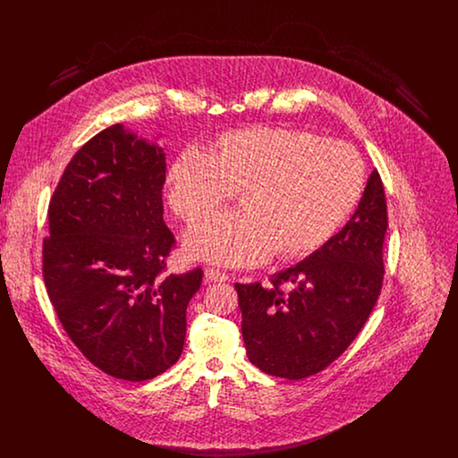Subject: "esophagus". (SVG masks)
Segmentation results:
<instances>
[{
	"instance_id": "34e87169",
	"label": "esophagus",
	"mask_w": 458,
	"mask_h": 458,
	"mask_svg": "<svg viewBox=\"0 0 458 458\" xmlns=\"http://www.w3.org/2000/svg\"><path fill=\"white\" fill-rule=\"evenodd\" d=\"M226 280H228V275L223 273V271H219V269L208 267V269L204 271V282H206V284H216V282H226Z\"/></svg>"
}]
</instances>
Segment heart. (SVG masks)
I'll return each mask as SVG.
<instances>
[{
    "label": "heart",
    "mask_w": 458,
    "mask_h": 458,
    "mask_svg": "<svg viewBox=\"0 0 458 458\" xmlns=\"http://www.w3.org/2000/svg\"><path fill=\"white\" fill-rule=\"evenodd\" d=\"M166 185L170 206L185 221L240 192L242 209L197 221L185 245L199 259L242 266L273 252L280 259L304 258L323 247L359 206L366 165L344 140L256 125L223 133L209 154L180 151Z\"/></svg>",
    "instance_id": "obj_1"
}]
</instances>
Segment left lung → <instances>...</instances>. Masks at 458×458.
<instances>
[{
	"instance_id": "left-lung-1",
	"label": "left lung",
	"mask_w": 458,
	"mask_h": 458,
	"mask_svg": "<svg viewBox=\"0 0 458 458\" xmlns=\"http://www.w3.org/2000/svg\"><path fill=\"white\" fill-rule=\"evenodd\" d=\"M386 228L385 189L372 170L355 213L321 249L275 273L269 286L235 284L242 336L256 368L302 379L327 369L347 350L381 292Z\"/></svg>"
}]
</instances>
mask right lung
<instances>
[{
    "instance_id": "right-lung-1",
    "label": "right lung",
    "mask_w": 458,
    "mask_h": 458,
    "mask_svg": "<svg viewBox=\"0 0 458 458\" xmlns=\"http://www.w3.org/2000/svg\"><path fill=\"white\" fill-rule=\"evenodd\" d=\"M166 154L122 123L88 140L49 202L43 276L70 340L113 377L146 381L180 359L202 269L161 276Z\"/></svg>"
}]
</instances>
